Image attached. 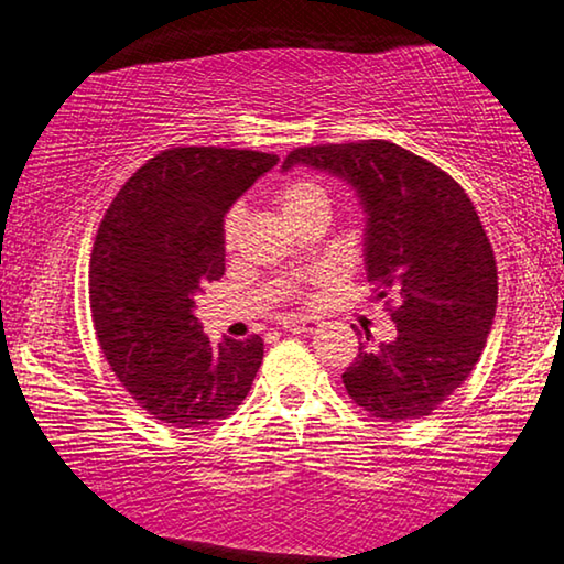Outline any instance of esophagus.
Instances as JSON below:
<instances>
[{"instance_id":"obj_1","label":"esophagus","mask_w":564,"mask_h":564,"mask_svg":"<svg viewBox=\"0 0 564 564\" xmlns=\"http://www.w3.org/2000/svg\"><path fill=\"white\" fill-rule=\"evenodd\" d=\"M283 327L289 332H296V335H312L319 327V319L316 316H289L283 322Z\"/></svg>"}]
</instances>
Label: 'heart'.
Returning a JSON list of instances; mask_svg holds the SVG:
<instances>
[{"mask_svg":"<svg viewBox=\"0 0 564 564\" xmlns=\"http://www.w3.org/2000/svg\"><path fill=\"white\" fill-rule=\"evenodd\" d=\"M273 202L281 209L285 221H293L308 209L327 206V192H324L322 184H316L314 178H285L283 184L275 186ZM240 227L242 209L240 206H232V209L225 214V219H221V245H225L227 250H232L237 245Z\"/></svg>","mask_w":564,"mask_h":564,"instance_id":"b5f03b06","label":"heart"}]
</instances>
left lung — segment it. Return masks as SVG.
Listing matches in <instances>:
<instances>
[{
  "instance_id": "8db88e82",
  "label": "left lung",
  "mask_w": 564,
  "mask_h": 564,
  "mask_svg": "<svg viewBox=\"0 0 564 564\" xmlns=\"http://www.w3.org/2000/svg\"><path fill=\"white\" fill-rule=\"evenodd\" d=\"M343 178L365 214V273L393 296V343L343 372L350 399L380 422L430 416L480 360L498 304L496 258L465 188L388 140L299 148L283 161Z\"/></svg>"
}]
</instances>
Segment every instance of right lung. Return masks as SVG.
<instances>
[{
    "instance_id": "add662e5",
    "label": "right lung",
    "mask_w": 564,
    "mask_h": 564,
    "mask_svg": "<svg viewBox=\"0 0 564 564\" xmlns=\"http://www.w3.org/2000/svg\"><path fill=\"white\" fill-rule=\"evenodd\" d=\"M279 155L171 148L132 173L91 250V319L134 401L178 430L227 419L263 362V339L212 345L196 296L225 275L221 219Z\"/></svg>"
}]
</instances>
